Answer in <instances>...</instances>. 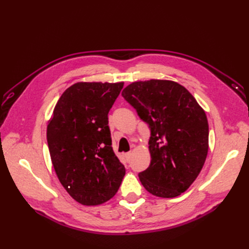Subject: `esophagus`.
Returning a JSON list of instances; mask_svg holds the SVG:
<instances>
[{"instance_id":"1","label":"esophagus","mask_w":249,"mask_h":249,"mask_svg":"<svg viewBox=\"0 0 249 249\" xmlns=\"http://www.w3.org/2000/svg\"><path fill=\"white\" fill-rule=\"evenodd\" d=\"M124 157H125V160H126V161H130V160H131V157H132V153H131V152L125 153V154H124Z\"/></svg>"}]
</instances>
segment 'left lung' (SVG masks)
I'll return each mask as SVG.
<instances>
[{
	"instance_id": "left-lung-1",
	"label": "left lung",
	"mask_w": 249,
	"mask_h": 249,
	"mask_svg": "<svg viewBox=\"0 0 249 249\" xmlns=\"http://www.w3.org/2000/svg\"><path fill=\"white\" fill-rule=\"evenodd\" d=\"M150 130V164L139 173L145 189L159 197H177L191 186L205 164L209 124L205 111L176 82H134L122 93Z\"/></svg>"
}]
</instances>
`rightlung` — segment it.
<instances>
[{
	"instance_id": "right-lung-1",
	"label": "right lung",
	"mask_w": 249,
	"mask_h": 249,
	"mask_svg": "<svg viewBox=\"0 0 249 249\" xmlns=\"http://www.w3.org/2000/svg\"><path fill=\"white\" fill-rule=\"evenodd\" d=\"M124 83H76L60 97L47 130L53 166L78 202L96 206L116 194L125 175L112 148L108 113Z\"/></svg>"
}]
</instances>
